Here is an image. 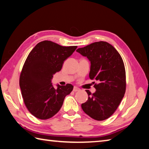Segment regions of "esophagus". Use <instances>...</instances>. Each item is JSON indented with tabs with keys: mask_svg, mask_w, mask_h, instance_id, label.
<instances>
[{
	"mask_svg": "<svg viewBox=\"0 0 149 149\" xmlns=\"http://www.w3.org/2000/svg\"><path fill=\"white\" fill-rule=\"evenodd\" d=\"M80 90V88H79L77 86H74V88H73V91L74 92H78V91Z\"/></svg>",
	"mask_w": 149,
	"mask_h": 149,
	"instance_id": "34e87169",
	"label": "esophagus"
}]
</instances>
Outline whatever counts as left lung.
Listing matches in <instances>:
<instances>
[{"label":"left lung","instance_id":"left-lung-1","mask_svg":"<svg viewBox=\"0 0 149 149\" xmlns=\"http://www.w3.org/2000/svg\"><path fill=\"white\" fill-rule=\"evenodd\" d=\"M91 62L90 79H95L96 89L82 104L84 113L93 119L102 121L109 118L124 97L126 88V70L120 55L107 42H95L77 50ZM95 83V82H94Z\"/></svg>","mask_w":149,"mask_h":149}]
</instances>
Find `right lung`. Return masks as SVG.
<instances>
[{"label": "right lung", "instance_id": "1", "mask_svg": "<svg viewBox=\"0 0 149 149\" xmlns=\"http://www.w3.org/2000/svg\"><path fill=\"white\" fill-rule=\"evenodd\" d=\"M77 48V46H62L44 40L28 55L20 74L19 86L26 107L36 118L46 120L54 116L61 109L65 96L72 91L70 84L55 88L51 79Z\"/></svg>", "mask_w": 149, "mask_h": 149}]
</instances>
